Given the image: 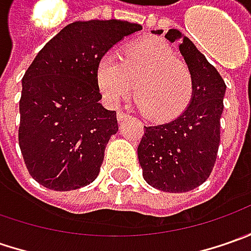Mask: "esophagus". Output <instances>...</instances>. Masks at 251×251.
<instances>
[{
	"label": "esophagus",
	"instance_id": "34e87169",
	"mask_svg": "<svg viewBox=\"0 0 251 251\" xmlns=\"http://www.w3.org/2000/svg\"><path fill=\"white\" fill-rule=\"evenodd\" d=\"M130 116L127 114V113H124V111H119L117 113V120L119 121H123V120H126V119H128Z\"/></svg>",
	"mask_w": 251,
	"mask_h": 251
}]
</instances>
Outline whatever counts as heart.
I'll list each match as a JSON object with an SVG mask.
<instances>
[{"label":"heart","instance_id":"1","mask_svg":"<svg viewBox=\"0 0 251 251\" xmlns=\"http://www.w3.org/2000/svg\"><path fill=\"white\" fill-rule=\"evenodd\" d=\"M96 83L110 106L128 98L135 86L141 111L155 121L176 119L194 92V78L187 63L156 37L131 43L120 60L111 54L103 55L96 68Z\"/></svg>","mask_w":251,"mask_h":251}]
</instances>
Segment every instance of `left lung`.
<instances>
[{"label": "left lung", "instance_id": "8db88e82", "mask_svg": "<svg viewBox=\"0 0 251 251\" xmlns=\"http://www.w3.org/2000/svg\"><path fill=\"white\" fill-rule=\"evenodd\" d=\"M160 34L162 30H152ZM165 37L180 40L178 49L194 78V92L187 109L175 120L144 127L138 145L142 176L152 187L184 193L202 184L217 160L221 140V116L226 85L204 54L177 29Z\"/></svg>", "mask_w": 251, "mask_h": 251}]
</instances>
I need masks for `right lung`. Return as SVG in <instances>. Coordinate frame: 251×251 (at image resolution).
<instances>
[{
    "label": "right lung",
    "instance_id": "1",
    "mask_svg": "<svg viewBox=\"0 0 251 251\" xmlns=\"http://www.w3.org/2000/svg\"><path fill=\"white\" fill-rule=\"evenodd\" d=\"M141 29L117 19L67 25L25 73L19 147L30 176L42 186L70 191L98 177L119 124L116 111L99 103L96 68L114 44Z\"/></svg>",
    "mask_w": 251,
    "mask_h": 251
}]
</instances>
